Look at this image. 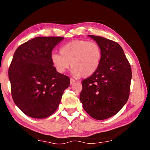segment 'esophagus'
I'll return each instance as SVG.
<instances>
[{"instance_id": "1", "label": "esophagus", "mask_w": 150, "mask_h": 150, "mask_svg": "<svg viewBox=\"0 0 150 150\" xmlns=\"http://www.w3.org/2000/svg\"><path fill=\"white\" fill-rule=\"evenodd\" d=\"M75 82V79H72V78L70 79V84L71 85L73 84V83H74Z\"/></svg>"}]
</instances>
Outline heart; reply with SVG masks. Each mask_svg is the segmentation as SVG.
I'll return each instance as SVG.
<instances>
[{
    "label": "heart",
    "mask_w": 150,
    "mask_h": 150,
    "mask_svg": "<svg viewBox=\"0 0 150 150\" xmlns=\"http://www.w3.org/2000/svg\"><path fill=\"white\" fill-rule=\"evenodd\" d=\"M59 54L52 55L51 59L57 72L72 69L75 77L86 78L93 75L100 67L102 50L97 43L87 40H75L63 45ZM71 65H70V63Z\"/></svg>",
    "instance_id": "heart-1"
}]
</instances>
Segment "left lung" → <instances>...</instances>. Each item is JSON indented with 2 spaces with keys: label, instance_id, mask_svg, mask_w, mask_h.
Wrapping results in <instances>:
<instances>
[{
  "label": "left lung",
  "instance_id": "1",
  "mask_svg": "<svg viewBox=\"0 0 150 150\" xmlns=\"http://www.w3.org/2000/svg\"><path fill=\"white\" fill-rule=\"evenodd\" d=\"M88 36L100 45L102 60L98 70L83 80L80 100L91 117L105 120L118 112L128 100L132 69L118 43L100 36Z\"/></svg>",
  "mask_w": 150,
  "mask_h": 150
}]
</instances>
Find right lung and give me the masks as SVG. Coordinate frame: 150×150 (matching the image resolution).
Wrapping results in <instances>:
<instances>
[{
  "mask_svg": "<svg viewBox=\"0 0 150 150\" xmlns=\"http://www.w3.org/2000/svg\"><path fill=\"white\" fill-rule=\"evenodd\" d=\"M63 37H36L15 51L8 70L11 94L25 115L45 118L57 110L70 79L58 73L52 52Z\"/></svg>",
  "mask_w": 150,
  "mask_h": 150,
  "instance_id": "add662e5",
  "label": "right lung"
}]
</instances>
